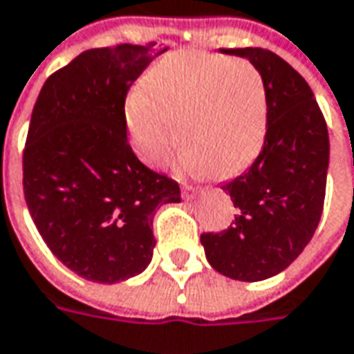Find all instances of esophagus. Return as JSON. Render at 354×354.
I'll return each instance as SVG.
<instances>
[{"label":"esophagus","instance_id":"esophagus-1","mask_svg":"<svg viewBox=\"0 0 354 354\" xmlns=\"http://www.w3.org/2000/svg\"><path fill=\"white\" fill-rule=\"evenodd\" d=\"M195 195H197V191H195V187L193 185H183V198H195Z\"/></svg>","mask_w":354,"mask_h":354}]
</instances>
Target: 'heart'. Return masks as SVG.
Segmentation results:
<instances>
[{"instance_id":"1","label":"heart","mask_w":354,"mask_h":354,"mask_svg":"<svg viewBox=\"0 0 354 354\" xmlns=\"http://www.w3.org/2000/svg\"><path fill=\"white\" fill-rule=\"evenodd\" d=\"M133 151L161 167L179 142V169L230 177L260 151L268 98L260 71L246 59L177 53L156 62L126 102Z\"/></svg>"}]
</instances>
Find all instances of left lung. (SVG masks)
Returning <instances> with one entry per match:
<instances>
[{"mask_svg": "<svg viewBox=\"0 0 354 354\" xmlns=\"http://www.w3.org/2000/svg\"><path fill=\"white\" fill-rule=\"evenodd\" d=\"M260 71L268 98L262 151L221 189L238 214L223 232H203L209 264L223 276L262 281L283 272L319 225L329 133L313 90L292 64L268 48H225Z\"/></svg>", "mask_w": 354, "mask_h": 354, "instance_id": "8db88e82", "label": "left lung"}]
</instances>
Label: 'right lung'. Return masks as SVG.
Here are the masks:
<instances>
[{"instance_id":"1","label":"right lung","mask_w":354,"mask_h":354,"mask_svg":"<svg viewBox=\"0 0 354 354\" xmlns=\"http://www.w3.org/2000/svg\"><path fill=\"white\" fill-rule=\"evenodd\" d=\"M90 48L48 76L23 151V193L39 234L80 278L116 283L153 256V214L181 203L177 181L145 167L126 133L129 86L163 50Z\"/></svg>"}]
</instances>
